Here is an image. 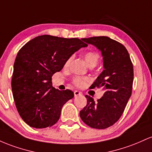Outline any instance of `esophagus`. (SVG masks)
Returning a JSON list of instances; mask_svg holds the SVG:
<instances>
[{
    "label": "esophagus",
    "mask_w": 152,
    "mask_h": 152,
    "mask_svg": "<svg viewBox=\"0 0 152 152\" xmlns=\"http://www.w3.org/2000/svg\"><path fill=\"white\" fill-rule=\"evenodd\" d=\"M74 95H75V97H77V96H78V95H82V93L80 91H78V90H75Z\"/></svg>",
    "instance_id": "34e87169"
}]
</instances>
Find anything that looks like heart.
<instances>
[{"label":"heart","mask_w":152,"mask_h":152,"mask_svg":"<svg viewBox=\"0 0 152 152\" xmlns=\"http://www.w3.org/2000/svg\"><path fill=\"white\" fill-rule=\"evenodd\" d=\"M72 59V57H70L68 58L67 60L66 61L65 64H64V67H69V64H70ZM84 59L88 65L89 67H94L98 64V61H99V55L97 53H95L94 52H86L84 54ZM89 78L88 77H76L72 79V83L75 85L77 88H84L85 85H87V83L89 81Z\"/></svg>","instance_id":"b5f03b06"}]
</instances>
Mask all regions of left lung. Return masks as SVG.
Returning <instances> with one entry per match:
<instances>
[{
    "label": "left lung",
    "mask_w": 152,
    "mask_h": 152,
    "mask_svg": "<svg viewBox=\"0 0 152 152\" xmlns=\"http://www.w3.org/2000/svg\"><path fill=\"white\" fill-rule=\"evenodd\" d=\"M101 52L104 69L91 88H103L105 93L97 102L85 95L87 105L80 112L83 121L93 129H104L113 126L124 113L132 92L134 68L127 49L108 37L83 39Z\"/></svg>",
    "instance_id": "1"
}]
</instances>
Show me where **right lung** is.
<instances>
[{
  "label": "right lung",
  "mask_w": 152,
  "mask_h": 152,
  "mask_svg": "<svg viewBox=\"0 0 152 152\" xmlns=\"http://www.w3.org/2000/svg\"><path fill=\"white\" fill-rule=\"evenodd\" d=\"M85 47L88 44L77 38L42 35L18 51L12 92L20 116L30 126L43 129L58 121L62 106L74 97V93L53 88L52 77L62 69L68 58Z\"/></svg>",
  "instance_id": "add662e5"
}]
</instances>
